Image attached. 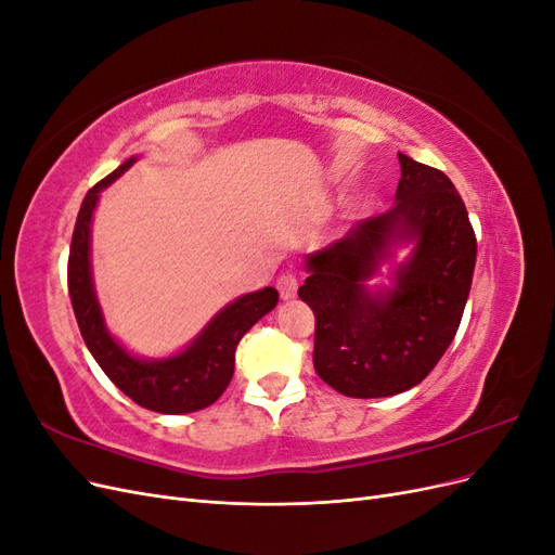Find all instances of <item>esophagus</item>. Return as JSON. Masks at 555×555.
Listing matches in <instances>:
<instances>
[{
    "instance_id": "obj_1",
    "label": "esophagus",
    "mask_w": 555,
    "mask_h": 555,
    "mask_svg": "<svg viewBox=\"0 0 555 555\" xmlns=\"http://www.w3.org/2000/svg\"><path fill=\"white\" fill-rule=\"evenodd\" d=\"M278 292H280V296H282L284 300L294 298L296 292H298V280H296V275H292V273L280 275V278H278Z\"/></svg>"
}]
</instances>
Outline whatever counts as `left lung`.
Listing matches in <instances>:
<instances>
[{
  "label": "left lung",
  "instance_id": "obj_1",
  "mask_svg": "<svg viewBox=\"0 0 555 555\" xmlns=\"http://www.w3.org/2000/svg\"><path fill=\"white\" fill-rule=\"evenodd\" d=\"M396 204L306 257L300 300L314 312V371L349 398H384L422 382L451 345L467 304L477 238L461 194L433 166L398 153ZM410 242L395 287L364 282Z\"/></svg>",
  "mask_w": 555,
  "mask_h": 555
}]
</instances>
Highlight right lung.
<instances>
[{
  "instance_id": "obj_1",
  "label": "right lung",
  "mask_w": 555,
  "mask_h": 555,
  "mask_svg": "<svg viewBox=\"0 0 555 555\" xmlns=\"http://www.w3.org/2000/svg\"><path fill=\"white\" fill-rule=\"evenodd\" d=\"M133 162L137 157L117 166L82 198L69 249V271H66L69 296L82 340L117 389L145 410L159 414H188L212 405L224 393L233 377L241 338L278 306V292L266 287L236 298L217 312L208 326L173 357L139 359L129 354L108 333L94 294L90 227L99 192L120 178Z\"/></svg>"
}]
</instances>
